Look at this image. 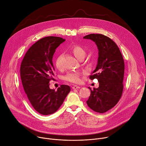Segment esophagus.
<instances>
[{
    "mask_svg": "<svg viewBox=\"0 0 146 146\" xmlns=\"http://www.w3.org/2000/svg\"><path fill=\"white\" fill-rule=\"evenodd\" d=\"M80 86H78L77 85H74L73 87H72V89H80Z\"/></svg>",
    "mask_w": 146,
    "mask_h": 146,
    "instance_id": "obj_1",
    "label": "esophagus"
}]
</instances>
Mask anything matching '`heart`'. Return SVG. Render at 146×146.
<instances>
[{
	"instance_id": "1",
	"label": "heart",
	"mask_w": 146,
	"mask_h": 146,
	"mask_svg": "<svg viewBox=\"0 0 146 146\" xmlns=\"http://www.w3.org/2000/svg\"><path fill=\"white\" fill-rule=\"evenodd\" d=\"M71 50L73 54L77 57L78 59H80L82 57H84L86 54V51L84 48L79 44H74L73 45L72 48ZM61 59H62V55L59 54L58 55L55 59L54 64L57 69H60L62 68V64H61ZM84 73H69L66 74L63 79L64 80L69 82L73 83H79L81 82V76Z\"/></svg>"
}]
</instances>
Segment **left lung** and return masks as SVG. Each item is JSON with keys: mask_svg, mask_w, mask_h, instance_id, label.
Returning a JSON list of instances; mask_svg holds the SVG:
<instances>
[{"mask_svg": "<svg viewBox=\"0 0 146 146\" xmlns=\"http://www.w3.org/2000/svg\"><path fill=\"white\" fill-rule=\"evenodd\" d=\"M84 38L95 42L99 50L98 62L89 78L97 79L98 88L92 90L87 100L93 111L103 113L112 109L121 98L123 90L124 62L119 48L111 38L102 34H90Z\"/></svg>", "mask_w": 146, "mask_h": 146, "instance_id": "obj_1", "label": "left lung"}]
</instances>
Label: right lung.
<instances>
[{"instance_id": "add662e5", "label": "right lung", "mask_w": 146, "mask_h": 146, "mask_svg": "<svg viewBox=\"0 0 146 146\" xmlns=\"http://www.w3.org/2000/svg\"><path fill=\"white\" fill-rule=\"evenodd\" d=\"M64 41L55 36L41 38L29 48L21 63L24 90L33 108L43 115L55 113L70 92L68 85H61L57 90L49 87L54 72L53 56L56 48Z\"/></svg>"}]
</instances>
